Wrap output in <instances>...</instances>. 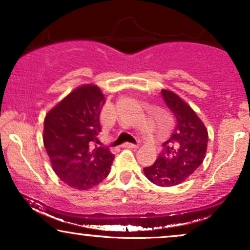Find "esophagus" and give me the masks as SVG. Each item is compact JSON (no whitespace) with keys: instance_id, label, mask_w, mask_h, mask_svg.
I'll use <instances>...</instances> for the list:
<instances>
[{"instance_id":"34e87169","label":"esophagus","mask_w":250,"mask_h":250,"mask_svg":"<svg viewBox=\"0 0 250 250\" xmlns=\"http://www.w3.org/2000/svg\"><path fill=\"white\" fill-rule=\"evenodd\" d=\"M123 147H125V148H137V147H139V145H134V143L125 142V145H123Z\"/></svg>"}]
</instances>
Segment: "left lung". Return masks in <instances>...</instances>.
Instances as JSON below:
<instances>
[{"mask_svg": "<svg viewBox=\"0 0 250 250\" xmlns=\"http://www.w3.org/2000/svg\"><path fill=\"white\" fill-rule=\"evenodd\" d=\"M163 100L175 119L171 136L153 165L143 169L146 177L160 187L182 183L200 167L207 151L208 131L196 113L173 91L163 89Z\"/></svg>", "mask_w": 250, "mask_h": 250, "instance_id": "8db88e82", "label": "left lung"}]
</instances>
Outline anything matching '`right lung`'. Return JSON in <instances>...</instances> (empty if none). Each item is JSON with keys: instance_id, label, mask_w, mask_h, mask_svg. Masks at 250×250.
I'll return each mask as SVG.
<instances>
[{"instance_id": "1", "label": "right lung", "mask_w": 250, "mask_h": 250, "mask_svg": "<svg viewBox=\"0 0 250 250\" xmlns=\"http://www.w3.org/2000/svg\"><path fill=\"white\" fill-rule=\"evenodd\" d=\"M104 95L83 84L65 96L44 119L43 143L51 167L71 188L88 190L108 176L114 155L97 146Z\"/></svg>"}]
</instances>
